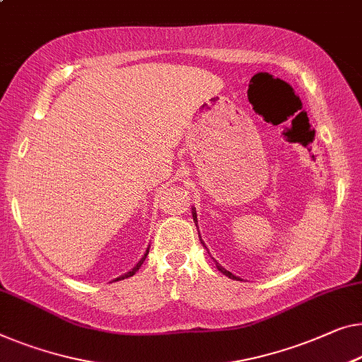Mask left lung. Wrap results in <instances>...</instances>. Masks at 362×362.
I'll return each mask as SVG.
<instances>
[{
  "label": "left lung",
  "mask_w": 362,
  "mask_h": 362,
  "mask_svg": "<svg viewBox=\"0 0 362 362\" xmlns=\"http://www.w3.org/2000/svg\"><path fill=\"white\" fill-rule=\"evenodd\" d=\"M192 214H193V221H195V223H197V211H195V209H193V211H192ZM199 240H202V239H199ZM202 244H203V242H202ZM203 247H206V245H204V244H203ZM216 267H218V269H219V272H221V273H223V274H226V276H229L230 279H239V278H237V276H234V274H233V273H230V272H228V269H224L223 267H221V265H219V263H216Z\"/></svg>",
  "instance_id": "1"
}]
</instances>
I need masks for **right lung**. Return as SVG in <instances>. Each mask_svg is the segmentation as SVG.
Returning <instances> with one entry per match:
<instances>
[{
	"label": "right lung",
	"mask_w": 362,
	"mask_h": 362,
	"mask_svg": "<svg viewBox=\"0 0 362 362\" xmlns=\"http://www.w3.org/2000/svg\"><path fill=\"white\" fill-rule=\"evenodd\" d=\"M148 253H149V249L146 250V253H144V257L141 258V260H139V262L136 263V267H134V268L132 269V272H128V273H125V274H122V276H118V278H115V279H113V281H120V279H125V278H129V276H133V274H134V273H136V272H138V269H139V267H141V265H143L144 258H146V255H148Z\"/></svg>",
	"instance_id": "right-lung-1"
}]
</instances>
